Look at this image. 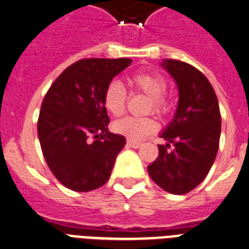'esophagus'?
Masks as SVG:
<instances>
[{"label":"esophagus","mask_w":249,"mask_h":249,"mask_svg":"<svg viewBox=\"0 0 249 249\" xmlns=\"http://www.w3.org/2000/svg\"><path fill=\"white\" fill-rule=\"evenodd\" d=\"M126 145H128L129 147H133V149H138V147H140V146H141L142 143H141V142L129 141V140H128V142H126Z\"/></svg>","instance_id":"esophagus-1"}]
</instances>
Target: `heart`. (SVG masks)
Returning a JSON list of instances; mask_svg holds the SVG:
<instances>
[{"label": "heart", "mask_w": 249, "mask_h": 249, "mask_svg": "<svg viewBox=\"0 0 249 249\" xmlns=\"http://www.w3.org/2000/svg\"><path fill=\"white\" fill-rule=\"evenodd\" d=\"M133 90L143 92L149 96L146 112L154 111L160 116L167 115L171 109L170 99L167 98V79L158 71H138L129 78ZM103 106L111 115L120 116L126 107V91L119 81H112L106 86L103 92ZM158 124L151 116H126L113 123L112 129L129 141H141L154 133Z\"/></svg>", "instance_id": "b5f03b06"}]
</instances>
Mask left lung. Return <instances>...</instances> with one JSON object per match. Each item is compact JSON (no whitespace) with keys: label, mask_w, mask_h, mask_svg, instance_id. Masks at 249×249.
Wrapping results in <instances>:
<instances>
[{"label":"left lung","mask_w":249,"mask_h":249,"mask_svg":"<svg viewBox=\"0 0 249 249\" xmlns=\"http://www.w3.org/2000/svg\"><path fill=\"white\" fill-rule=\"evenodd\" d=\"M179 89L175 117L160 137L159 155L147 167L155 184L172 195H185L206 178L217 157L221 137V112L217 95L204 73L179 60L162 64ZM176 146L168 150L169 143Z\"/></svg>","instance_id":"1"}]
</instances>
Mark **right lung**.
Returning a JSON list of instances; mask_svg holds the SVG:
<instances>
[{"mask_svg":"<svg viewBox=\"0 0 249 249\" xmlns=\"http://www.w3.org/2000/svg\"><path fill=\"white\" fill-rule=\"evenodd\" d=\"M130 58H82L49 87L37 120L45 162L56 179L75 192L107 183L125 137L108 132L103 92Z\"/></svg>","mask_w":249,"mask_h":249,"instance_id":"add662e5","label":"right lung"}]
</instances>
